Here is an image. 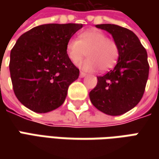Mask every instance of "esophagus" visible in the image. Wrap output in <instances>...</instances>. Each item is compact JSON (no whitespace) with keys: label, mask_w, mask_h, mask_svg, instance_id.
Wrapping results in <instances>:
<instances>
[{"label":"esophagus","mask_w":159,"mask_h":159,"mask_svg":"<svg viewBox=\"0 0 159 159\" xmlns=\"http://www.w3.org/2000/svg\"><path fill=\"white\" fill-rule=\"evenodd\" d=\"M86 75H87V74H86L85 72H83V71H80V78H84V77H86Z\"/></svg>","instance_id":"esophagus-1"}]
</instances>
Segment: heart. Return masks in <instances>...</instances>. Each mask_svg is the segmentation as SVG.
Returning <instances> with one entry per match:
<instances>
[{"instance_id":"1","label":"heart","mask_w":159,"mask_h":159,"mask_svg":"<svg viewBox=\"0 0 159 159\" xmlns=\"http://www.w3.org/2000/svg\"><path fill=\"white\" fill-rule=\"evenodd\" d=\"M65 51L72 64L79 63L87 52L89 58L78 64L85 71H95L98 69L108 70L117 63L119 56L118 44L108 39L103 32L96 29L82 32L79 35V40H68Z\"/></svg>"}]
</instances>
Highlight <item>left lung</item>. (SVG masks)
Wrapping results in <instances>:
<instances>
[{"label": "left lung", "instance_id": "obj_1", "mask_svg": "<svg viewBox=\"0 0 159 159\" xmlns=\"http://www.w3.org/2000/svg\"><path fill=\"white\" fill-rule=\"evenodd\" d=\"M95 27L111 34L118 44L119 56L116 66L103 76L89 93L92 104L102 112L119 116L138 104L143 95L150 66L147 51L138 37L126 28L111 24Z\"/></svg>", "mask_w": 159, "mask_h": 159}]
</instances>
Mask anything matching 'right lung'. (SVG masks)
Returning a JSON list of instances; mask_svg holds the SVG:
<instances>
[{"label": "right lung", "instance_id": "1", "mask_svg": "<svg viewBox=\"0 0 159 159\" xmlns=\"http://www.w3.org/2000/svg\"><path fill=\"white\" fill-rule=\"evenodd\" d=\"M81 24H47L22 34L10 52L9 71L16 98L34 112L60 107L80 75L65 46Z\"/></svg>", "mask_w": 159, "mask_h": 159}]
</instances>
